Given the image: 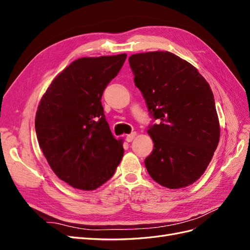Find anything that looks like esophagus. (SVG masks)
Returning a JSON list of instances; mask_svg holds the SVG:
<instances>
[{"label": "esophagus", "instance_id": "1", "mask_svg": "<svg viewBox=\"0 0 250 250\" xmlns=\"http://www.w3.org/2000/svg\"><path fill=\"white\" fill-rule=\"evenodd\" d=\"M135 134H137V133H135V132H131L130 134H128L127 137H126V141H127V142H131V141L134 139Z\"/></svg>", "mask_w": 250, "mask_h": 250}]
</instances>
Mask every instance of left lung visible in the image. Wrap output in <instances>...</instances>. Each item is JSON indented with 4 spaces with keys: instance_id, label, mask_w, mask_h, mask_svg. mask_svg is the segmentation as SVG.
Instances as JSON below:
<instances>
[{
    "instance_id": "obj_1",
    "label": "left lung",
    "mask_w": 250,
    "mask_h": 250,
    "mask_svg": "<svg viewBox=\"0 0 250 250\" xmlns=\"http://www.w3.org/2000/svg\"><path fill=\"white\" fill-rule=\"evenodd\" d=\"M129 64L153 119L148 133L154 147L145 160L149 175L169 188L192 185L208 168L220 138L209 84L170 52L134 54Z\"/></svg>"
}]
</instances>
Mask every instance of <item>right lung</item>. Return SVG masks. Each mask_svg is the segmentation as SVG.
I'll return each mask as SVG.
<instances>
[{
	"label": "right lung",
	"mask_w": 250,
	"mask_h": 250,
	"mask_svg": "<svg viewBox=\"0 0 250 250\" xmlns=\"http://www.w3.org/2000/svg\"><path fill=\"white\" fill-rule=\"evenodd\" d=\"M127 55L84 57L52 81L35 117L37 141L56 175L79 190L112 177L124 149L105 119L101 98Z\"/></svg>",
	"instance_id": "add662e5"
}]
</instances>
